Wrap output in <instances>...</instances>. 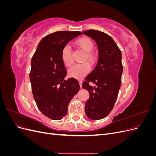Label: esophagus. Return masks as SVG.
<instances>
[{"label": "esophagus", "instance_id": "34e87169", "mask_svg": "<svg viewBox=\"0 0 156 156\" xmlns=\"http://www.w3.org/2000/svg\"><path fill=\"white\" fill-rule=\"evenodd\" d=\"M82 83L83 82L81 81H79V86H80V88H82Z\"/></svg>", "mask_w": 156, "mask_h": 156}]
</instances>
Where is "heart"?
Here are the masks:
<instances>
[{"label":"heart","instance_id":"b5f03b06","mask_svg":"<svg viewBox=\"0 0 156 156\" xmlns=\"http://www.w3.org/2000/svg\"><path fill=\"white\" fill-rule=\"evenodd\" d=\"M75 44L79 48L81 49L85 52L82 61L88 62L90 64H94L96 60V56L92 53L94 48V41L88 37H82L75 41ZM61 59L63 64L66 67L70 66L73 64V59L72 56V51L69 45H65L62 52H61ZM90 67L87 63H82L75 64L69 68L68 70V76L75 79H82L88 73Z\"/></svg>","mask_w":156,"mask_h":156}]
</instances>
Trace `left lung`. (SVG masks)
<instances>
[{"mask_svg": "<svg viewBox=\"0 0 156 156\" xmlns=\"http://www.w3.org/2000/svg\"><path fill=\"white\" fill-rule=\"evenodd\" d=\"M83 33L96 41L99 52L96 67L85 78L86 81L82 85L90 94L84 110L88 119L100 120L109 114L116 101L123 72L122 53L115 41L105 33L96 30ZM89 82L97 87L89 86Z\"/></svg>", "mask_w": 156, "mask_h": 156, "instance_id": "left-lung-1", "label": "left lung"}]
</instances>
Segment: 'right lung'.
<instances>
[{
    "label": "right lung",
    "instance_id": "right-lung-1",
    "mask_svg": "<svg viewBox=\"0 0 156 156\" xmlns=\"http://www.w3.org/2000/svg\"><path fill=\"white\" fill-rule=\"evenodd\" d=\"M81 34L79 31H59L46 36L32 58L29 77L33 96L41 112L52 120H60L67 115L69 103L79 90L77 80L64 79L67 73L61 52Z\"/></svg>",
    "mask_w": 156,
    "mask_h": 156
}]
</instances>
